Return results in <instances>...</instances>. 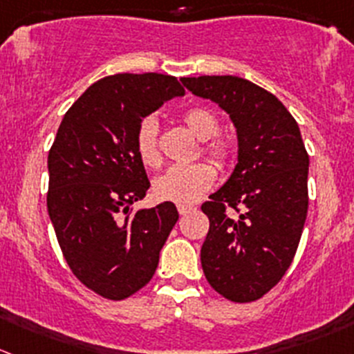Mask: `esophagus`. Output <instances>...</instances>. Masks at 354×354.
I'll use <instances>...</instances> for the list:
<instances>
[{"label":"esophagus","instance_id":"esophagus-1","mask_svg":"<svg viewBox=\"0 0 354 354\" xmlns=\"http://www.w3.org/2000/svg\"><path fill=\"white\" fill-rule=\"evenodd\" d=\"M177 210H179L180 215H187L191 214V212L196 210V208H194L193 205H177Z\"/></svg>","mask_w":354,"mask_h":354}]
</instances>
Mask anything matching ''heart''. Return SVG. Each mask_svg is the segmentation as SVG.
<instances>
[{
    "mask_svg": "<svg viewBox=\"0 0 354 354\" xmlns=\"http://www.w3.org/2000/svg\"><path fill=\"white\" fill-rule=\"evenodd\" d=\"M184 123L198 139L207 140L203 144V151L218 167H227L233 161V147L225 140L214 139L218 133V120L214 113L194 107L184 114ZM136 151L146 167L160 165L158 123L154 116H147L140 121L136 133ZM215 177V168L208 163L175 165L154 180V194L163 201H174L179 205L194 203L214 186Z\"/></svg>",
    "mask_w": 354,
    "mask_h": 354,
    "instance_id": "obj_1",
    "label": "heart"
}]
</instances>
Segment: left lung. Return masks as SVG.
<instances>
[{
	"mask_svg": "<svg viewBox=\"0 0 354 354\" xmlns=\"http://www.w3.org/2000/svg\"><path fill=\"white\" fill-rule=\"evenodd\" d=\"M180 82L230 114L238 136L233 174L201 205L210 221L201 247L205 278L230 301H257L290 268L304 230L309 156L301 130L280 100L248 80Z\"/></svg>",
	"mask_w": 354,
	"mask_h": 354,
	"instance_id": "obj_1",
	"label": "left lung"
}]
</instances>
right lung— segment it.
<instances>
[{
	"label": "right lung",
	"mask_w": 354,
	"mask_h": 354,
	"mask_svg": "<svg viewBox=\"0 0 354 354\" xmlns=\"http://www.w3.org/2000/svg\"><path fill=\"white\" fill-rule=\"evenodd\" d=\"M168 74H114L69 107L48 153V207L60 250L85 287L111 301L149 283L179 212L171 201L133 212L149 189L136 151L142 118L183 97Z\"/></svg>",
	"instance_id": "right-lung-1"
}]
</instances>
